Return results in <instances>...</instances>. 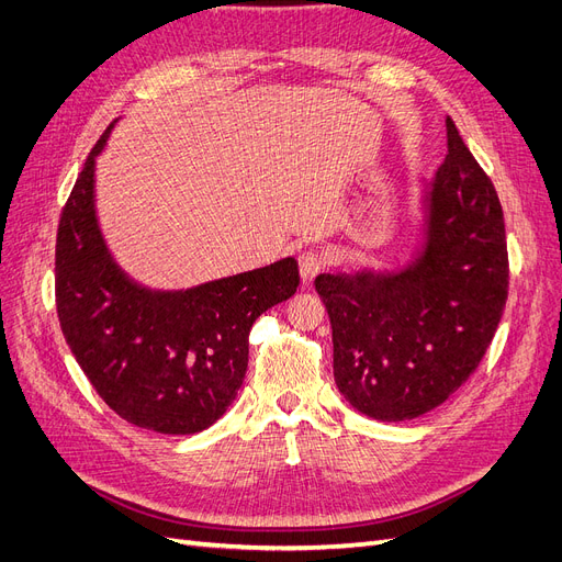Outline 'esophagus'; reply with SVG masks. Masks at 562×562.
<instances>
[{"instance_id":"obj_1","label":"esophagus","mask_w":562,"mask_h":562,"mask_svg":"<svg viewBox=\"0 0 562 562\" xmlns=\"http://www.w3.org/2000/svg\"><path fill=\"white\" fill-rule=\"evenodd\" d=\"M326 269V258H323L321 252H314V250H304L300 255V279L304 283H312L321 271Z\"/></svg>"}]
</instances>
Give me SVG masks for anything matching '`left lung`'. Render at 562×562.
<instances>
[{"label": "left lung", "mask_w": 562, "mask_h": 562, "mask_svg": "<svg viewBox=\"0 0 562 562\" xmlns=\"http://www.w3.org/2000/svg\"><path fill=\"white\" fill-rule=\"evenodd\" d=\"M446 126L448 157L422 182L413 258L314 281L330 316L339 394L380 422L415 419L452 396L479 368L508 295L495 184L452 119Z\"/></svg>", "instance_id": "obj_1"}]
</instances>
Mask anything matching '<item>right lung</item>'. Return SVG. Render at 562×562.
I'll return each mask as SVG.
<instances>
[{
  "label": "right lung",
  "instance_id": "right-lung-1",
  "mask_svg": "<svg viewBox=\"0 0 562 562\" xmlns=\"http://www.w3.org/2000/svg\"><path fill=\"white\" fill-rule=\"evenodd\" d=\"M100 135L67 199L56 239V310L83 375L112 411L157 434L209 429L239 394L255 318L293 297L297 260L184 291H157L116 265L98 223Z\"/></svg>",
  "mask_w": 562,
  "mask_h": 562
}]
</instances>
